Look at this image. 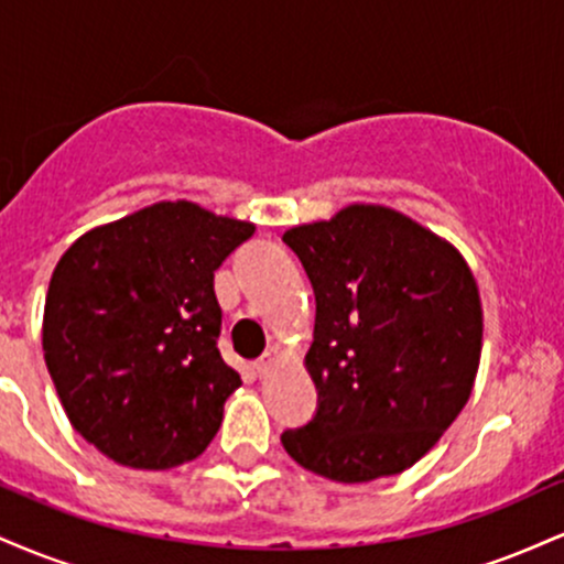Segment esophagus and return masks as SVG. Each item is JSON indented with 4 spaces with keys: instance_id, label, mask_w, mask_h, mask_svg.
Instances as JSON below:
<instances>
[{
    "instance_id": "esophagus-1",
    "label": "esophagus",
    "mask_w": 564,
    "mask_h": 564,
    "mask_svg": "<svg viewBox=\"0 0 564 564\" xmlns=\"http://www.w3.org/2000/svg\"><path fill=\"white\" fill-rule=\"evenodd\" d=\"M273 364H275V352H273V349H268V352H264L260 360H254V371L260 373V377H264V373L270 371V366H273Z\"/></svg>"
}]
</instances>
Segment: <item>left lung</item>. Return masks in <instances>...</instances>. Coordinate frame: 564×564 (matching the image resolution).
Listing matches in <instances>:
<instances>
[{
  "label": "left lung",
  "mask_w": 564,
  "mask_h": 564,
  "mask_svg": "<svg viewBox=\"0 0 564 564\" xmlns=\"http://www.w3.org/2000/svg\"><path fill=\"white\" fill-rule=\"evenodd\" d=\"M283 243L315 291L304 366L313 422L281 435L296 464L334 482L413 467L456 422L482 349L477 281L456 246L377 204L296 225Z\"/></svg>",
  "instance_id": "8db88e82"
}]
</instances>
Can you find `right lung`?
<instances>
[{
  "mask_svg": "<svg viewBox=\"0 0 564 564\" xmlns=\"http://www.w3.org/2000/svg\"><path fill=\"white\" fill-rule=\"evenodd\" d=\"M254 225L159 200L84 232L44 302V364L74 430L116 464L172 469L206 451L241 387L217 349L215 270Z\"/></svg>",
  "mask_w": 564,
  "mask_h": 564,
  "instance_id": "1",
  "label": "right lung"
}]
</instances>
